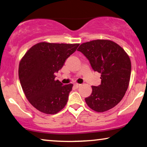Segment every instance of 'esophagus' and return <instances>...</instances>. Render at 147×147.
I'll use <instances>...</instances> for the list:
<instances>
[{"label":"esophagus","instance_id":"1","mask_svg":"<svg viewBox=\"0 0 147 147\" xmlns=\"http://www.w3.org/2000/svg\"><path fill=\"white\" fill-rule=\"evenodd\" d=\"M80 86H81V84H74V87H75L76 88H79Z\"/></svg>","mask_w":147,"mask_h":147}]
</instances>
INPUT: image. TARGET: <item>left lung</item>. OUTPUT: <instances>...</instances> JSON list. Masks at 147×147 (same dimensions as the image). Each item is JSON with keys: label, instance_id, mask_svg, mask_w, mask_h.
Masks as SVG:
<instances>
[{"label": "left lung", "instance_id": "1", "mask_svg": "<svg viewBox=\"0 0 147 147\" xmlns=\"http://www.w3.org/2000/svg\"><path fill=\"white\" fill-rule=\"evenodd\" d=\"M78 51L87 58L94 71L101 73V83L92 86V93L85 98L93 110L102 113L115 107L124 97L129 86L131 65L122 47L108 40L83 43Z\"/></svg>", "mask_w": 147, "mask_h": 147}]
</instances>
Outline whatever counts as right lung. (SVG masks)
Listing matches in <instances>:
<instances>
[{
  "label": "right lung",
  "instance_id": "1",
  "mask_svg": "<svg viewBox=\"0 0 147 147\" xmlns=\"http://www.w3.org/2000/svg\"><path fill=\"white\" fill-rule=\"evenodd\" d=\"M78 46L44 42L34 45L23 57L18 71L20 84L28 101L37 110L53 115L66 105L73 85L55 80L54 74Z\"/></svg>",
  "mask_w": 147,
  "mask_h": 147
}]
</instances>
